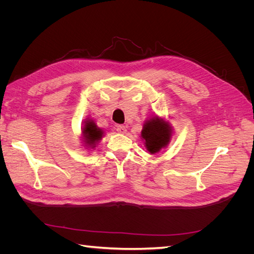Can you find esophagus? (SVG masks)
Segmentation results:
<instances>
[{
	"instance_id": "obj_1",
	"label": "esophagus",
	"mask_w": 254,
	"mask_h": 254,
	"mask_svg": "<svg viewBox=\"0 0 254 254\" xmlns=\"http://www.w3.org/2000/svg\"><path fill=\"white\" fill-rule=\"evenodd\" d=\"M117 131H118L119 133L125 134V133L127 132V129H126V127H125V126H123V125H119V126H117Z\"/></svg>"
}]
</instances>
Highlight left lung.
Wrapping results in <instances>:
<instances>
[{"label": "left lung", "instance_id": "8db88e82", "mask_svg": "<svg viewBox=\"0 0 254 254\" xmlns=\"http://www.w3.org/2000/svg\"><path fill=\"white\" fill-rule=\"evenodd\" d=\"M173 135L171 123L157 114L144 122L141 131V139L150 155H156L160 150L166 148Z\"/></svg>", "mask_w": 254, "mask_h": 254}]
</instances>
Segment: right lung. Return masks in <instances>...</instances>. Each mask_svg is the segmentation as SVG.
I'll use <instances>...</instances> for the list:
<instances>
[{
	"mask_svg": "<svg viewBox=\"0 0 254 254\" xmlns=\"http://www.w3.org/2000/svg\"><path fill=\"white\" fill-rule=\"evenodd\" d=\"M80 131L81 144L84 148L88 149V151L94 149L105 136L104 129L99 128L92 118H88L81 123Z\"/></svg>",
	"mask_w": 254,
	"mask_h": 254,
	"instance_id": "add662e5",
	"label": "right lung"
}]
</instances>
